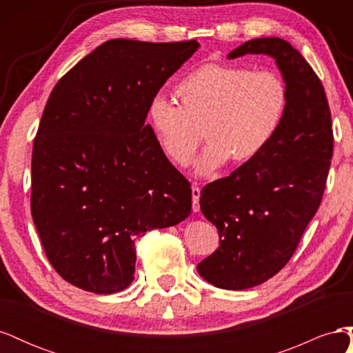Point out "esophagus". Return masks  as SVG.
Segmentation results:
<instances>
[{
  "label": "esophagus",
  "instance_id": "esophagus-1",
  "mask_svg": "<svg viewBox=\"0 0 353 353\" xmlns=\"http://www.w3.org/2000/svg\"><path fill=\"white\" fill-rule=\"evenodd\" d=\"M191 194H193V210L199 212L200 210V194H201V190L199 187H193V190H191Z\"/></svg>",
  "mask_w": 353,
  "mask_h": 353
}]
</instances>
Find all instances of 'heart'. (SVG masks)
I'll return each mask as SVG.
<instances>
[{
	"instance_id": "1",
	"label": "heart",
	"mask_w": 353,
	"mask_h": 353,
	"mask_svg": "<svg viewBox=\"0 0 353 353\" xmlns=\"http://www.w3.org/2000/svg\"><path fill=\"white\" fill-rule=\"evenodd\" d=\"M181 104L154 94L147 108L156 140L174 163L185 165L205 134L197 170L209 174L231 159L243 165L258 157L279 134L288 104L280 74L234 63H206L176 85ZM203 132H201V126Z\"/></svg>"
}]
</instances>
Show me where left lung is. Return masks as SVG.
Instances as JSON below:
<instances>
[{
    "label": "left lung",
    "mask_w": 353,
    "mask_h": 353,
    "mask_svg": "<svg viewBox=\"0 0 353 353\" xmlns=\"http://www.w3.org/2000/svg\"><path fill=\"white\" fill-rule=\"evenodd\" d=\"M268 54L288 92L283 125L271 144L230 176L203 187L200 209L219 232V248L197 265L208 283L245 290L280 272L321 205L334 137L318 74L287 41L244 42L228 54Z\"/></svg>",
    "instance_id": "1"
}]
</instances>
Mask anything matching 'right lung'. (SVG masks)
Returning <instances> with one entry per match:
<instances>
[{
	"label": "right lung",
	"instance_id": "obj_1",
	"mask_svg": "<svg viewBox=\"0 0 353 353\" xmlns=\"http://www.w3.org/2000/svg\"><path fill=\"white\" fill-rule=\"evenodd\" d=\"M196 39H110L52 88L32 150L30 212L50 263L97 294L134 280L135 239L191 213V184L169 162L147 108Z\"/></svg>",
	"mask_w": 353,
	"mask_h": 353
}]
</instances>
